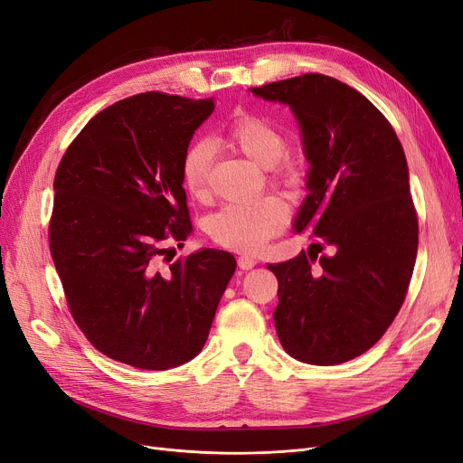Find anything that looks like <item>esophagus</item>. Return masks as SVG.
<instances>
[{"label":"esophagus","mask_w":463,"mask_h":463,"mask_svg":"<svg viewBox=\"0 0 463 463\" xmlns=\"http://www.w3.org/2000/svg\"><path fill=\"white\" fill-rule=\"evenodd\" d=\"M255 265H258V260H255L253 255H241V258H238V267H241L242 270H250Z\"/></svg>","instance_id":"1"}]
</instances>
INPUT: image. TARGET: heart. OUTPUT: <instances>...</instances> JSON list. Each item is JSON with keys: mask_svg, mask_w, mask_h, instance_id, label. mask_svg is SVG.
Instances as JSON below:
<instances>
[{"mask_svg": "<svg viewBox=\"0 0 463 463\" xmlns=\"http://www.w3.org/2000/svg\"><path fill=\"white\" fill-rule=\"evenodd\" d=\"M225 139L241 150L246 158L263 169H275V179L294 183L298 171L294 165H277L286 154L284 135L260 116L242 114L227 126ZM212 146L194 143L188 146L181 160V183L184 191L202 198L208 191V175L212 167ZM288 221L286 205L272 196H265L251 203H227L205 221L210 238L232 251H260L269 238L280 232Z\"/></svg>", "mask_w": 463, "mask_h": 463, "instance_id": "1", "label": "heart"}]
</instances>
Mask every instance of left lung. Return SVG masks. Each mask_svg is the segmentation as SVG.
Segmentation results:
<instances>
[{
	"instance_id": "left-lung-1",
	"label": "left lung",
	"mask_w": 463,
	"mask_h": 463,
	"mask_svg": "<svg viewBox=\"0 0 463 463\" xmlns=\"http://www.w3.org/2000/svg\"><path fill=\"white\" fill-rule=\"evenodd\" d=\"M250 91L289 107L309 162L294 232L315 234L317 253L267 263L279 279V339L301 363H347L385 334L412 279L418 217L402 145L385 116L335 78L305 74ZM324 245L333 255L313 269Z\"/></svg>"
}]
</instances>
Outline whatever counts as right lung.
<instances>
[{
  "mask_svg": "<svg viewBox=\"0 0 463 463\" xmlns=\"http://www.w3.org/2000/svg\"><path fill=\"white\" fill-rule=\"evenodd\" d=\"M212 99L141 93L91 118L55 175L49 248L71 313L93 347L139 370L202 351L234 255L202 248L160 265L193 232L181 160Z\"/></svg>",
  "mask_w": 463,
  "mask_h": 463,
  "instance_id": "right-lung-1",
  "label": "right lung"
}]
</instances>
